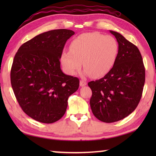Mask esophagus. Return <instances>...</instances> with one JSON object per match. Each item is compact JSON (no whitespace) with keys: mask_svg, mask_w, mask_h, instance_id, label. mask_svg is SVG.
<instances>
[{"mask_svg":"<svg viewBox=\"0 0 156 156\" xmlns=\"http://www.w3.org/2000/svg\"><path fill=\"white\" fill-rule=\"evenodd\" d=\"M87 85V82H85L83 80H81L80 81V87H84V86H86Z\"/></svg>","mask_w":156,"mask_h":156,"instance_id":"esophagus-1","label":"esophagus"}]
</instances>
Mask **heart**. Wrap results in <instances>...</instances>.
Here are the masks:
<instances>
[{
    "label": "heart",
    "mask_w": 156,
    "mask_h": 156,
    "mask_svg": "<svg viewBox=\"0 0 156 156\" xmlns=\"http://www.w3.org/2000/svg\"><path fill=\"white\" fill-rule=\"evenodd\" d=\"M69 48L70 51H63L60 56L65 72L74 75L83 62L84 73L95 78L102 77L110 72L119 52V45L113 37L96 32L76 37Z\"/></svg>",
    "instance_id": "b5f03b06"
}]
</instances>
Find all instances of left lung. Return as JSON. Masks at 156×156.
<instances>
[{
    "mask_svg": "<svg viewBox=\"0 0 156 156\" xmlns=\"http://www.w3.org/2000/svg\"><path fill=\"white\" fill-rule=\"evenodd\" d=\"M119 45V52L110 72L91 81L90 106L95 117L102 122H117L136 109L141 99L145 69L140 52L122 34L110 30Z\"/></svg>",
    "mask_w": 156,
    "mask_h": 156,
    "instance_id": "1",
    "label": "left lung"
}]
</instances>
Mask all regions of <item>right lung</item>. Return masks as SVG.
<instances>
[{
  "label": "right lung",
  "mask_w": 156,
  "mask_h": 156,
  "mask_svg": "<svg viewBox=\"0 0 156 156\" xmlns=\"http://www.w3.org/2000/svg\"><path fill=\"white\" fill-rule=\"evenodd\" d=\"M54 30L37 35L20 47L11 69V84L26 114L43 123H53L65 113L68 98L78 90L79 79L66 75L60 59L66 42L74 34Z\"/></svg>",
  "instance_id": "right-lung-1"
}]
</instances>
